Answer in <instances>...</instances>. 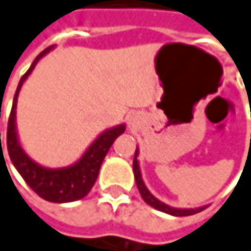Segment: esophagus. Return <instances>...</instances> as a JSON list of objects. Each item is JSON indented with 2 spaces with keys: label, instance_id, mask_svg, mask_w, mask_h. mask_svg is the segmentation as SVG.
Segmentation results:
<instances>
[{
  "label": "esophagus",
  "instance_id": "obj_1",
  "mask_svg": "<svg viewBox=\"0 0 251 251\" xmlns=\"http://www.w3.org/2000/svg\"><path fill=\"white\" fill-rule=\"evenodd\" d=\"M136 121H138V119H136V116H132V118L129 119V125L135 126L136 125Z\"/></svg>",
  "mask_w": 251,
  "mask_h": 251
}]
</instances>
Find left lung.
<instances>
[{
  "mask_svg": "<svg viewBox=\"0 0 251 251\" xmlns=\"http://www.w3.org/2000/svg\"><path fill=\"white\" fill-rule=\"evenodd\" d=\"M138 155H139V150L136 148L135 157H133V176H135V181H136V186H138V190H139L142 199H144L150 206H152L154 209H158V211H161V212H164V214L175 215V217H187V215H193V214H198V212H201L202 209L206 208V206H199V208H175V206H170V205L161 202L160 199H157V198L148 190V187H147L145 183H144V178H142V175H141V169H139Z\"/></svg>",
  "mask_w": 251,
  "mask_h": 251,
  "instance_id": "left-lung-1",
  "label": "left lung"
}]
</instances>
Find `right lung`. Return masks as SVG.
<instances>
[{
  "label": "right lung",
  "mask_w": 251,
  "mask_h": 251,
  "mask_svg": "<svg viewBox=\"0 0 251 251\" xmlns=\"http://www.w3.org/2000/svg\"><path fill=\"white\" fill-rule=\"evenodd\" d=\"M55 46L46 48L43 52H40L30 68L27 70L25 75L22 76L14 100L11 107V115L8 119V129H7V150L10 160L13 166L17 169L20 176L25 178V181L45 201L55 202V203H67L74 202L78 199H82L94 186L97 176L100 172L101 163L110 150L115 139L124 133L126 129L125 124L112 126L106 130H103L84 151V154L76 160L74 164L59 169H50L45 167L39 163H36L33 158L25 151L22 147L19 132H17V122H16V113H17V99L20 94V90L25 84V81L31 74L37 62L48 55ZM1 145V135H0Z\"/></svg>",
  "instance_id": "1"
}]
</instances>
